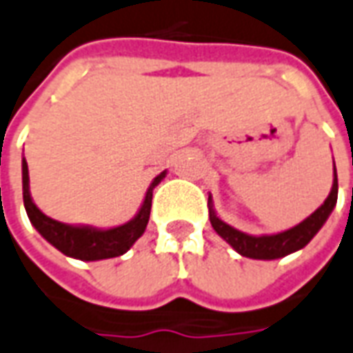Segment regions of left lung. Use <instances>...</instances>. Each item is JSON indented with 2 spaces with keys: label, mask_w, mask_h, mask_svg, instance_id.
<instances>
[{
  "label": "left lung",
  "mask_w": 353,
  "mask_h": 353,
  "mask_svg": "<svg viewBox=\"0 0 353 353\" xmlns=\"http://www.w3.org/2000/svg\"><path fill=\"white\" fill-rule=\"evenodd\" d=\"M336 200H339V179H336V167H334V181H332V188H330L327 200L323 201V205L315 209L310 217L303 219L300 225L288 228V230L276 232V234H261V236L246 234L217 217L211 196L208 200L209 221L219 236L228 242L240 255L250 257V259H279V257L294 254L310 244L311 238L315 236L321 227L327 223V219L336 205Z\"/></svg>",
  "instance_id": "left-lung-1"
}]
</instances>
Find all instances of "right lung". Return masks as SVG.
Returning a JSON list of instances; mask_svg holds the SVG:
<instances>
[{
  "instance_id": "right-lung-1",
  "label": "right lung",
  "mask_w": 353,
  "mask_h": 353,
  "mask_svg": "<svg viewBox=\"0 0 353 353\" xmlns=\"http://www.w3.org/2000/svg\"><path fill=\"white\" fill-rule=\"evenodd\" d=\"M167 171L157 174L145 192V198L142 205L138 209L134 217L125 225H119L113 228H96L88 225H65L55 219L43 215L40 209L36 208L30 196V186H28V165L23 157V200L26 215L30 219L34 228L42 234L51 246L57 248L61 254L82 259V261H99V259H109V257H119L126 254L138 238L144 234L148 221H150V211H152L153 188L165 179Z\"/></svg>"
}]
</instances>
